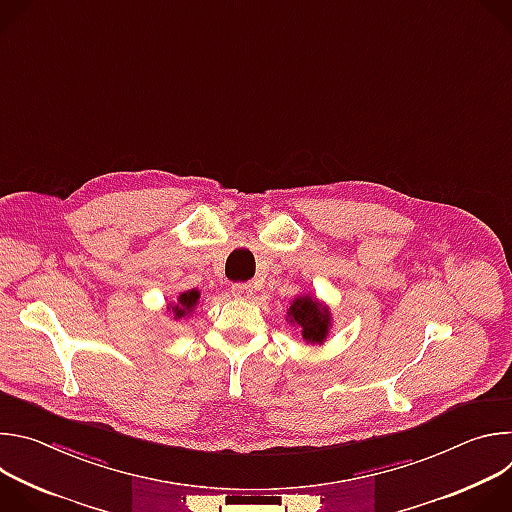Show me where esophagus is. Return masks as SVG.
I'll list each match as a JSON object with an SVG mask.
<instances>
[{
    "label": "esophagus",
    "mask_w": 512,
    "mask_h": 512,
    "mask_svg": "<svg viewBox=\"0 0 512 512\" xmlns=\"http://www.w3.org/2000/svg\"><path fill=\"white\" fill-rule=\"evenodd\" d=\"M231 294H233L237 300H249V298L253 296V285H251V283H233Z\"/></svg>",
    "instance_id": "1"
}]
</instances>
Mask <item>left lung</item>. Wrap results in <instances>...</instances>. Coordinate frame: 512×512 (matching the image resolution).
<instances>
[{"label":"left lung","mask_w":512,"mask_h":512,"mask_svg":"<svg viewBox=\"0 0 512 512\" xmlns=\"http://www.w3.org/2000/svg\"><path fill=\"white\" fill-rule=\"evenodd\" d=\"M285 320L300 330L306 344H324L334 324L328 304L312 294H300L291 300Z\"/></svg>","instance_id":"8db88e82"}]
</instances>
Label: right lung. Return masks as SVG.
<instances>
[{
	"mask_svg": "<svg viewBox=\"0 0 512 512\" xmlns=\"http://www.w3.org/2000/svg\"><path fill=\"white\" fill-rule=\"evenodd\" d=\"M198 304H200V291L194 287V289L182 291V294L178 296V300L168 304L166 310L170 312V316L174 320H180V318H190Z\"/></svg>",
	"mask_w": 512,
	"mask_h": 512,
	"instance_id": "right-lung-1",
	"label": "right lung"
}]
</instances>
